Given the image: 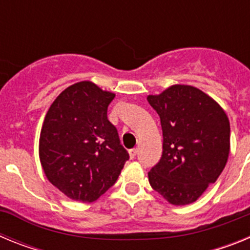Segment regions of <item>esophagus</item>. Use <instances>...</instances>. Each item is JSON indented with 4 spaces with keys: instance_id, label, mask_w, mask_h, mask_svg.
Returning a JSON list of instances; mask_svg holds the SVG:
<instances>
[{
    "instance_id": "1",
    "label": "esophagus",
    "mask_w": 250,
    "mask_h": 250,
    "mask_svg": "<svg viewBox=\"0 0 250 250\" xmlns=\"http://www.w3.org/2000/svg\"><path fill=\"white\" fill-rule=\"evenodd\" d=\"M129 154H130V158L134 159L136 156V154H138V149H131L129 150Z\"/></svg>"
}]
</instances>
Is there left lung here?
Here are the masks:
<instances>
[{"label": "left lung", "instance_id": "left-lung-1", "mask_svg": "<svg viewBox=\"0 0 250 250\" xmlns=\"http://www.w3.org/2000/svg\"><path fill=\"white\" fill-rule=\"evenodd\" d=\"M163 129V155L147 176L151 188L174 205L195 202L224 169L230 125L224 110L202 90L174 85L147 96Z\"/></svg>", "mask_w": 250, "mask_h": 250}]
</instances>
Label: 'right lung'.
Segmentation results:
<instances>
[{
	"label": "right lung",
	"instance_id": "1",
	"mask_svg": "<svg viewBox=\"0 0 250 250\" xmlns=\"http://www.w3.org/2000/svg\"><path fill=\"white\" fill-rule=\"evenodd\" d=\"M115 94L83 81L68 86L50 106L40 160L51 184L74 200L91 203L116 183L129 152L107 119Z\"/></svg>",
	"mask_w": 250,
	"mask_h": 250
}]
</instances>
